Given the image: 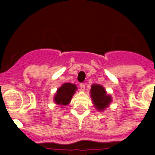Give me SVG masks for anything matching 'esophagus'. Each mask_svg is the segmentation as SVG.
<instances>
[{
	"label": "esophagus",
	"instance_id": "obj_1",
	"mask_svg": "<svg viewBox=\"0 0 155 155\" xmlns=\"http://www.w3.org/2000/svg\"><path fill=\"white\" fill-rule=\"evenodd\" d=\"M80 87H81V91H84V88H85V84H83V83H81Z\"/></svg>",
	"mask_w": 155,
	"mask_h": 155
}]
</instances>
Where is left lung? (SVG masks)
I'll return each mask as SVG.
<instances>
[{"label": "left lung", "mask_w": 155, "mask_h": 155, "mask_svg": "<svg viewBox=\"0 0 155 155\" xmlns=\"http://www.w3.org/2000/svg\"><path fill=\"white\" fill-rule=\"evenodd\" d=\"M90 92L94 107L98 111H103L112 102V97L107 94L105 88L100 84H92Z\"/></svg>", "instance_id": "left-lung-1"}]
</instances>
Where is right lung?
Returning a JSON list of instances; mask_svg holds the SVG:
<instances>
[{
    "label": "right lung",
    "mask_w": 155,
    "mask_h": 155,
    "mask_svg": "<svg viewBox=\"0 0 155 155\" xmlns=\"http://www.w3.org/2000/svg\"><path fill=\"white\" fill-rule=\"evenodd\" d=\"M77 90V86L71 83H65L57 89L54 96V102L62 106L67 105L71 102V100Z\"/></svg>",
    "instance_id": "1"
}]
</instances>
